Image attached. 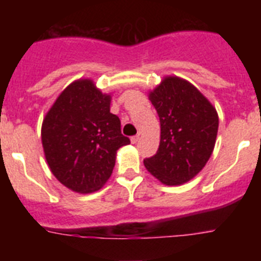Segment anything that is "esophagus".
I'll return each mask as SVG.
<instances>
[{"mask_svg": "<svg viewBox=\"0 0 261 261\" xmlns=\"http://www.w3.org/2000/svg\"><path fill=\"white\" fill-rule=\"evenodd\" d=\"M138 140H140V135H136V136H133L132 138H130V141H132V144H136V142H137Z\"/></svg>", "mask_w": 261, "mask_h": 261, "instance_id": "34e87169", "label": "esophagus"}]
</instances>
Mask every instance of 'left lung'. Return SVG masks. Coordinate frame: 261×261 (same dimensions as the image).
I'll return each instance as SVG.
<instances>
[{
    "label": "left lung",
    "instance_id": "obj_1",
    "mask_svg": "<svg viewBox=\"0 0 261 261\" xmlns=\"http://www.w3.org/2000/svg\"><path fill=\"white\" fill-rule=\"evenodd\" d=\"M161 123L155 155L144 159L146 170L166 186H179L202 170L213 153L218 115L190 82L167 77L149 95Z\"/></svg>",
    "mask_w": 261,
    "mask_h": 261
}]
</instances>
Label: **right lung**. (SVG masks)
Returning a JSON list of instances; mask_svg holds the SVG:
<instances>
[{
	"instance_id": "obj_1",
	"label": "right lung",
	"mask_w": 261,
	"mask_h": 261,
	"mask_svg": "<svg viewBox=\"0 0 261 261\" xmlns=\"http://www.w3.org/2000/svg\"><path fill=\"white\" fill-rule=\"evenodd\" d=\"M111 96L93 81L69 85L41 126V142L50 171L69 190L90 193L102 188L115 167L116 151L130 140L110 112Z\"/></svg>"
}]
</instances>
